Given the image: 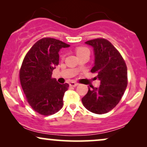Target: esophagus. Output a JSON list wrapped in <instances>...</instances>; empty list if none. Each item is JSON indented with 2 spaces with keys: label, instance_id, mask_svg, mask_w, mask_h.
<instances>
[{
  "label": "esophagus",
  "instance_id": "esophagus-1",
  "mask_svg": "<svg viewBox=\"0 0 147 147\" xmlns=\"http://www.w3.org/2000/svg\"><path fill=\"white\" fill-rule=\"evenodd\" d=\"M69 84H70V86H73V87L77 86L78 85V84L76 83V82H70V83Z\"/></svg>",
  "mask_w": 147,
  "mask_h": 147
}]
</instances>
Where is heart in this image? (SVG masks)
Returning a JSON list of instances; mask_svg holds the SVG:
<instances>
[{"instance_id":"1","label":"heart","mask_w":147,"mask_h":147,"mask_svg":"<svg viewBox=\"0 0 147 147\" xmlns=\"http://www.w3.org/2000/svg\"><path fill=\"white\" fill-rule=\"evenodd\" d=\"M75 52L76 54H77V55L78 57L81 56V55H84V54L85 53H90V51H89V50L87 48H86V47H78V48H77L75 49Z\"/></svg>"}]
</instances>
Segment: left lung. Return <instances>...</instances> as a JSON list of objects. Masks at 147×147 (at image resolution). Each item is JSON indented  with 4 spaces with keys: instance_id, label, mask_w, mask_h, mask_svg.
I'll list each match as a JSON object with an SVG mask.
<instances>
[{
    "instance_id": "1",
    "label": "left lung",
    "mask_w": 147,
    "mask_h": 147,
    "mask_svg": "<svg viewBox=\"0 0 147 147\" xmlns=\"http://www.w3.org/2000/svg\"><path fill=\"white\" fill-rule=\"evenodd\" d=\"M86 43L94 48L95 65L90 72L97 73L101 84L99 88H89L82 103L93 113H106L117 106L125 92L127 67L119 52L107 39L97 38Z\"/></svg>"
}]
</instances>
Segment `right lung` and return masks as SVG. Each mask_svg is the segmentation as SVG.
<instances>
[{"instance_id": "1", "label": "right lung", "mask_w": 147, "mask_h": 147, "mask_svg": "<svg viewBox=\"0 0 147 147\" xmlns=\"http://www.w3.org/2000/svg\"><path fill=\"white\" fill-rule=\"evenodd\" d=\"M70 45L53 38L36 42L26 54L19 71L22 88L28 104L38 113L50 115L63 107V95L69 85L52 78L59 64V52Z\"/></svg>"}]
</instances>
